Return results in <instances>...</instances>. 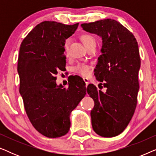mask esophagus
<instances>
[{
    "instance_id": "obj_1",
    "label": "esophagus",
    "mask_w": 156,
    "mask_h": 156,
    "mask_svg": "<svg viewBox=\"0 0 156 156\" xmlns=\"http://www.w3.org/2000/svg\"><path fill=\"white\" fill-rule=\"evenodd\" d=\"M83 80H84L85 84H86V85L87 86V85H88V84H89V79L87 78V77H84V78H83Z\"/></svg>"
}]
</instances>
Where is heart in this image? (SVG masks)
<instances>
[{"instance_id":"1","label":"heart","mask_w":156,"mask_h":156,"mask_svg":"<svg viewBox=\"0 0 156 156\" xmlns=\"http://www.w3.org/2000/svg\"><path fill=\"white\" fill-rule=\"evenodd\" d=\"M82 39L87 48H88V47L91 45H93V44H96V42H97V40H96L94 36L91 35V34H84V35H82ZM68 47H69V42H68V41H66L65 43V49L66 52H67ZM73 70L74 72L80 74L81 75L87 76L90 73L91 67L90 65H87V64L78 63L77 65L74 66Z\"/></svg>"}]
</instances>
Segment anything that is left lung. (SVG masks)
<instances>
[{
	"label": "left lung",
	"instance_id": "8db88e82",
	"mask_svg": "<svg viewBox=\"0 0 156 156\" xmlns=\"http://www.w3.org/2000/svg\"><path fill=\"white\" fill-rule=\"evenodd\" d=\"M81 26L102 38L94 75L104 82L106 91L92 84L87 87V93L94 101L91 125L98 135L114 137L124 131L137 105L140 66L138 42L131 32L115 20L104 19Z\"/></svg>",
	"mask_w": 156,
	"mask_h": 156
}]
</instances>
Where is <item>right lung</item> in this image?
<instances>
[{"instance_id":"1","label":"right lung","mask_w":156,"mask_h":156,"mask_svg":"<svg viewBox=\"0 0 156 156\" xmlns=\"http://www.w3.org/2000/svg\"><path fill=\"white\" fill-rule=\"evenodd\" d=\"M78 25L44 21L36 25L20 44L19 91L31 123L48 138L68 133L70 114L86 94L82 81L70 82L67 88L56 84L57 74L65 69V40L73 35Z\"/></svg>"}]
</instances>
